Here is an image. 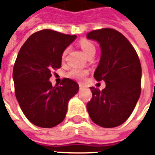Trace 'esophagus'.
Returning <instances> with one entry per match:
<instances>
[{"label":"esophagus","mask_w":155,"mask_h":155,"mask_svg":"<svg viewBox=\"0 0 155 155\" xmlns=\"http://www.w3.org/2000/svg\"><path fill=\"white\" fill-rule=\"evenodd\" d=\"M84 88H85V86H84V84H79V90H84Z\"/></svg>","instance_id":"1"}]
</instances>
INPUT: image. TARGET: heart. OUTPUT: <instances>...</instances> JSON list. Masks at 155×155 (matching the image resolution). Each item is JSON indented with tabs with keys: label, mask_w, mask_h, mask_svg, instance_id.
I'll return each mask as SVG.
<instances>
[{
	"label": "heart",
	"mask_w": 155,
	"mask_h": 155,
	"mask_svg": "<svg viewBox=\"0 0 155 155\" xmlns=\"http://www.w3.org/2000/svg\"><path fill=\"white\" fill-rule=\"evenodd\" d=\"M80 46L82 48V50L84 51V52L85 53V55L87 57L96 53V47L93 44L92 42L87 40V39H83L80 41ZM67 52V50L64 51L63 53V58H64L65 54ZM88 74V71L85 70H81V69L73 68L71 69L68 72V77L71 78L73 79H77V80H83Z\"/></svg>",
	"instance_id": "obj_1"
}]
</instances>
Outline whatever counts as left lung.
Segmentation results:
<instances>
[{
    "instance_id": "8db88e82",
    "label": "left lung",
    "mask_w": 155,
    "mask_h": 155,
    "mask_svg": "<svg viewBox=\"0 0 155 155\" xmlns=\"http://www.w3.org/2000/svg\"><path fill=\"white\" fill-rule=\"evenodd\" d=\"M87 38L100 44L102 53L94 78L106 83L103 91L91 88L92 98L87 110L98 126L115 128L130 116L140 97V59L130 42L115 29L94 30L87 33Z\"/></svg>"
}]
</instances>
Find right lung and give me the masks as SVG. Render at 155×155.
<instances>
[{"instance_id": "obj_1", "label": "right lung", "mask_w": 155, "mask_h": 155, "mask_svg": "<svg viewBox=\"0 0 155 155\" xmlns=\"http://www.w3.org/2000/svg\"><path fill=\"white\" fill-rule=\"evenodd\" d=\"M76 37L44 29L33 33L18 53L13 71L15 97L24 115L38 127L52 128L62 122L69 100L78 92V83L70 78L54 87L49 81Z\"/></svg>"}]
</instances>
